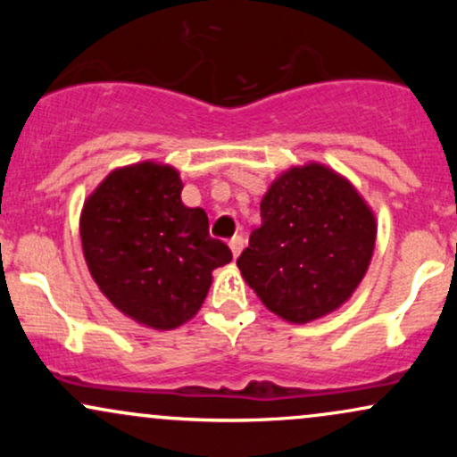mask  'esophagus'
<instances>
[{
	"label": "esophagus",
	"mask_w": 457,
	"mask_h": 457,
	"mask_svg": "<svg viewBox=\"0 0 457 457\" xmlns=\"http://www.w3.org/2000/svg\"><path fill=\"white\" fill-rule=\"evenodd\" d=\"M243 246H245V238H243V236H234V238L229 240V249H232L234 258H238V255L243 253Z\"/></svg>",
	"instance_id": "esophagus-1"
}]
</instances>
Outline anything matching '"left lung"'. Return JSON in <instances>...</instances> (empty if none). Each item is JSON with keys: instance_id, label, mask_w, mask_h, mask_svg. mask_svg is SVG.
I'll return each instance as SVG.
<instances>
[{"instance_id": "obj_1", "label": "left lung", "mask_w": 457, "mask_h": 457, "mask_svg": "<svg viewBox=\"0 0 457 457\" xmlns=\"http://www.w3.org/2000/svg\"><path fill=\"white\" fill-rule=\"evenodd\" d=\"M262 223L236 266L269 312L292 324L320 320L354 295L376 246V214L324 162L281 171L260 202Z\"/></svg>"}]
</instances>
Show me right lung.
<instances>
[{"mask_svg": "<svg viewBox=\"0 0 457 457\" xmlns=\"http://www.w3.org/2000/svg\"><path fill=\"white\" fill-rule=\"evenodd\" d=\"M180 171L167 162L118 167L79 217L83 258L98 290L137 324L178 328L202 307L212 270L232 251L208 234L204 208L182 204Z\"/></svg>", "mask_w": 457, "mask_h": 457, "instance_id": "obj_1", "label": "right lung"}]
</instances>
